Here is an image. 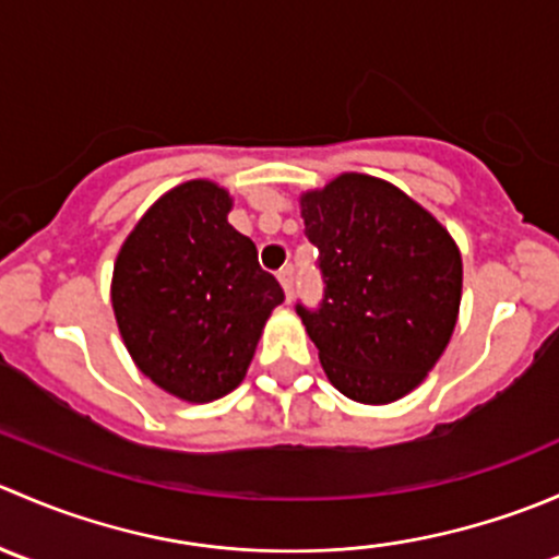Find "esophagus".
Segmentation results:
<instances>
[{"label":"esophagus","mask_w":559,"mask_h":559,"mask_svg":"<svg viewBox=\"0 0 559 559\" xmlns=\"http://www.w3.org/2000/svg\"><path fill=\"white\" fill-rule=\"evenodd\" d=\"M278 281H281V286H284L286 297H289V300H292V295H295V270L284 267L278 273Z\"/></svg>","instance_id":"esophagus-1"}]
</instances>
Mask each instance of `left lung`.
<instances>
[{"instance_id": "1", "label": "left lung", "mask_w": 559, "mask_h": 559, "mask_svg": "<svg viewBox=\"0 0 559 559\" xmlns=\"http://www.w3.org/2000/svg\"><path fill=\"white\" fill-rule=\"evenodd\" d=\"M300 205L324 295L295 308L321 368L346 397L392 403L421 384L452 337L460 251L425 207L370 175H341Z\"/></svg>"}]
</instances>
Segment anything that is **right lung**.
<instances>
[{"mask_svg":"<svg viewBox=\"0 0 559 559\" xmlns=\"http://www.w3.org/2000/svg\"><path fill=\"white\" fill-rule=\"evenodd\" d=\"M229 194L211 180L167 191L134 227L112 270V311L138 368L189 403L243 381L284 289L257 246L227 222Z\"/></svg>","mask_w":559,"mask_h":559,"instance_id":"add662e5","label":"right lung"}]
</instances>
